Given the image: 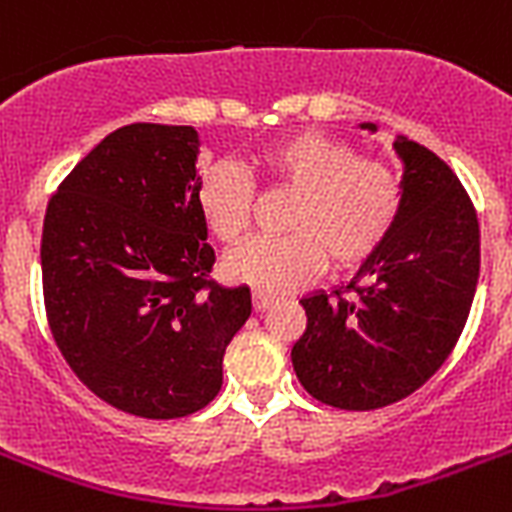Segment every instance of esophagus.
<instances>
[{"label": "esophagus", "mask_w": 512, "mask_h": 512, "mask_svg": "<svg viewBox=\"0 0 512 512\" xmlns=\"http://www.w3.org/2000/svg\"><path fill=\"white\" fill-rule=\"evenodd\" d=\"M269 306H272V298L264 296V293H253V309L256 312H267Z\"/></svg>", "instance_id": "34e87169"}]
</instances>
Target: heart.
Segmentation results:
<instances>
[{
    "label": "heart",
    "mask_w": 512,
    "mask_h": 512,
    "mask_svg": "<svg viewBox=\"0 0 512 512\" xmlns=\"http://www.w3.org/2000/svg\"><path fill=\"white\" fill-rule=\"evenodd\" d=\"M261 182L293 195L282 237H256L224 259V275L264 296L301 288L322 267L333 275L362 267L394 230L402 182L388 163L365 158L351 142L322 132H296L264 147ZM208 230L237 243L251 224L256 187L235 163H211L198 182Z\"/></svg>",
    "instance_id": "1"
}]
</instances>
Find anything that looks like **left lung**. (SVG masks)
I'll return each mask as SVG.
<instances>
[{"label": "left lung", "instance_id": "1", "mask_svg": "<svg viewBox=\"0 0 512 512\" xmlns=\"http://www.w3.org/2000/svg\"><path fill=\"white\" fill-rule=\"evenodd\" d=\"M375 132V124H365ZM402 211L386 243L335 293L301 298L290 359L301 386L338 410H380L415 394L460 341L478 282V216L455 171L410 137Z\"/></svg>", "mask_w": 512, "mask_h": 512}]
</instances>
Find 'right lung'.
Returning <instances> with one entry per match:
<instances>
[{"label":"right lung","mask_w":512,"mask_h":512,"mask_svg":"<svg viewBox=\"0 0 512 512\" xmlns=\"http://www.w3.org/2000/svg\"><path fill=\"white\" fill-rule=\"evenodd\" d=\"M195 158L192 126H121L44 214L52 338L97 399L134 418H187L214 402L224 349L251 317V290L208 277Z\"/></svg>","instance_id":"right-lung-1"}]
</instances>
